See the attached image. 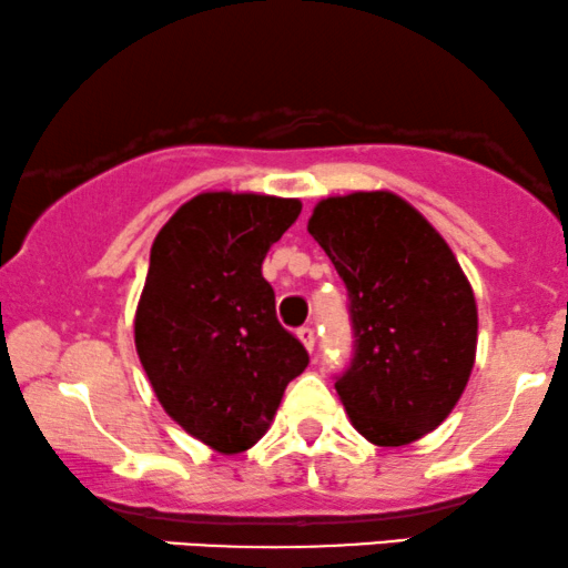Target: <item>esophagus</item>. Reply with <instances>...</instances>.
<instances>
[{"label":"esophagus","mask_w":568,"mask_h":568,"mask_svg":"<svg viewBox=\"0 0 568 568\" xmlns=\"http://www.w3.org/2000/svg\"><path fill=\"white\" fill-rule=\"evenodd\" d=\"M298 338H302V344L306 346V349H314V344H317V333H314L312 325H302L298 327Z\"/></svg>","instance_id":"1"}]
</instances>
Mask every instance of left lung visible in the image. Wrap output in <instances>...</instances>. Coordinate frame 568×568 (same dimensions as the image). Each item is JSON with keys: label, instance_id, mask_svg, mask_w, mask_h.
Instances as JSON below:
<instances>
[{"label": "left lung", "instance_id": "left-lung-1", "mask_svg": "<svg viewBox=\"0 0 568 568\" xmlns=\"http://www.w3.org/2000/svg\"><path fill=\"white\" fill-rule=\"evenodd\" d=\"M310 235L349 293L354 352L336 392L354 428L402 447L453 413L476 357V298L444 237L394 193L325 197Z\"/></svg>", "mask_w": 568, "mask_h": 568}]
</instances>
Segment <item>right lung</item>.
<instances>
[{
	"mask_svg": "<svg viewBox=\"0 0 568 568\" xmlns=\"http://www.w3.org/2000/svg\"><path fill=\"white\" fill-rule=\"evenodd\" d=\"M298 214L293 197L201 193L150 248L136 354L163 409L222 455L262 439L285 386L310 365L262 275L266 251Z\"/></svg>",
	"mask_w": 568,
	"mask_h": 568,
	"instance_id": "obj_1",
	"label": "right lung"
}]
</instances>
